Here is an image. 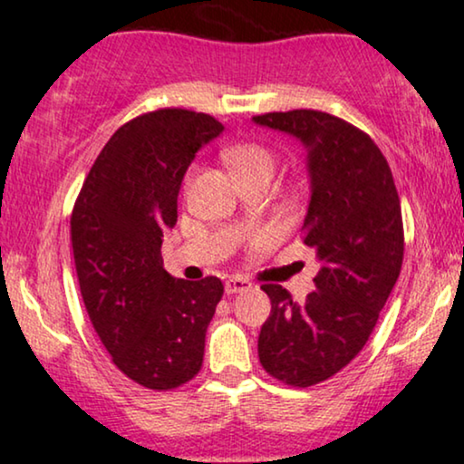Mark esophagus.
I'll return each instance as SVG.
<instances>
[{
    "mask_svg": "<svg viewBox=\"0 0 464 464\" xmlns=\"http://www.w3.org/2000/svg\"><path fill=\"white\" fill-rule=\"evenodd\" d=\"M251 288V282L245 277H238V276H232L226 279V293L227 295H237V293H243V290H249Z\"/></svg>",
    "mask_w": 464,
    "mask_h": 464,
    "instance_id": "1",
    "label": "esophagus"
}]
</instances>
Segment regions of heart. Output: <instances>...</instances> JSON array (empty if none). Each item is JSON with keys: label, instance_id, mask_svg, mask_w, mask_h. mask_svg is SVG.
Here are the masks:
<instances>
[{"label": "heart", "instance_id": "b5f03b06", "mask_svg": "<svg viewBox=\"0 0 464 464\" xmlns=\"http://www.w3.org/2000/svg\"><path fill=\"white\" fill-rule=\"evenodd\" d=\"M223 159H226V163L234 169V174L238 176V180L249 179V176L256 174H271L273 163H276L273 152L268 150V148L260 144H251V141L230 146L223 152Z\"/></svg>", "mask_w": 464, "mask_h": 464}]
</instances>
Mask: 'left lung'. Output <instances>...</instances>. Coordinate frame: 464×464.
I'll return each mask as SVG.
<instances>
[{"label":"left lung","instance_id":"8db88e82","mask_svg":"<svg viewBox=\"0 0 464 464\" xmlns=\"http://www.w3.org/2000/svg\"><path fill=\"white\" fill-rule=\"evenodd\" d=\"M254 122L295 137L307 152L303 243L316 249V290L296 303L282 285H262L271 316L258 354L277 381L310 387L337 374L368 342L402 268V210L387 159L363 130L314 110L273 111Z\"/></svg>","mask_w":464,"mask_h":464}]
</instances>
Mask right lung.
I'll return each mask as SVG.
<instances>
[{
    "label": "right lung",
    "instance_id": "right-lung-1",
    "mask_svg": "<svg viewBox=\"0 0 464 464\" xmlns=\"http://www.w3.org/2000/svg\"><path fill=\"white\" fill-rule=\"evenodd\" d=\"M223 124L208 113L159 110L120 127L85 179L71 217L85 310L113 363L148 390H174L202 368L219 277H171L163 230L199 148Z\"/></svg>",
    "mask_w": 464,
    "mask_h": 464
}]
</instances>
